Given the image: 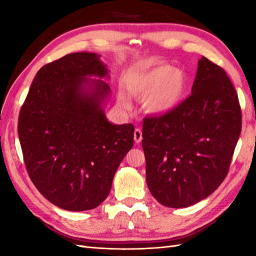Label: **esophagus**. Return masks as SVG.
I'll return each mask as SVG.
<instances>
[{
    "instance_id": "34e87169",
    "label": "esophagus",
    "mask_w": 256,
    "mask_h": 256,
    "mask_svg": "<svg viewBox=\"0 0 256 256\" xmlns=\"http://www.w3.org/2000/svg\"><path fill=\"white\" fill-rule=\"evenodd\" d=\"M142 140V132L140 128H136L134 130V141L136 142V144H140Z\"/></svg>"
}]
</instances>
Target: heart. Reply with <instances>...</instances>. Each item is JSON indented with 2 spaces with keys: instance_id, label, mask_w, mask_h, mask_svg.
<instances>
[{
  "instance_id": "obj_1",
  "label": "heart",
  "mask_w": 256,
  "mask_h": 256,
  "mask_svg": "<svg viewBox=\"0 0 256 256\" xmlns=\"http://www.w3.org/2000/svg\"><path fill=\"white\" fill-rule=\"evenodd\" d=\"M126 88L132 96L144 98V107L151 114H164L172 110L183 97L186 88V76L183 71L168 64H159L150 68L136 70L126 78ZM123 105H128L123 94Z\"/></svg>"
}]
</instances>
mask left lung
Masks as SVG:
<instances>
[{
	"label": "left lung",
	"instance_id": "obj_1",
	"mask_svg": "<svg viewBox=\"0 0 256 256\" xmlns=\"http://www.w3.org/2000/svg\"><path fill=\"white\" fill-rule=\"evenodd\" d=\"M240 131L235 86L222 66L202 58L192 94L166 114L144 120L150 193L168 208L209 196L226 178Z\"/></svg>",
	"mask_w": 256,
	"mask_h": 256
}]
</instances>
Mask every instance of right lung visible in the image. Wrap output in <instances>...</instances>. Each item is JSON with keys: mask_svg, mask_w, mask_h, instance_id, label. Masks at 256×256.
Segmentation results:
<instances>
[{"mask_svg": "<svg viewBox=\"0 0 256 256\" xmlns=\"http://www.w3.org/2000/svg\"><path fill=\"white\" fill-rule=\"evenodd\" d=\"M94 53H72L37 72L21 106L18 134L30 180L60 209L97 208L133 146V124L108 122L102 102L110 86L86 76H105ZM93 86L86 92L84 84Z\"/></svg>", "mask_w": 256, "mask_h": 256, "instance_id": "obj_1", "label": "right lung"}]
</instances>
